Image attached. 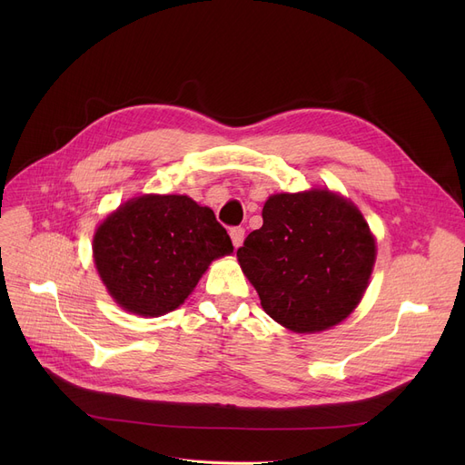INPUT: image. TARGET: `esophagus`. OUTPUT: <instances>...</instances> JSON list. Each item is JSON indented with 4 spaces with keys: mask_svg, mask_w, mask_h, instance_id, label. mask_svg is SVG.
I'll return each mask as SVG.
<instances>
[{
    "mask_svg": "<svg viewBox=\"0 0 465 465\" xmlns=\"http://www.w3.org/2000/svg\"><path fill=\"white\" fill-rule=\"evenodd\" d=\"M230 237H232L233 247L239 249L242 245V239H245V230H242L241 226H235V228L230 230Z\"/></svg>",
    "mask_w": 465,
    "mask_h": 465,
    "instance_id": "obj_1",
    "label": "esophagus"
}]
</instances>
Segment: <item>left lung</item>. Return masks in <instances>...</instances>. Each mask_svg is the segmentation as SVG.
Instances as JSON below:
<instances>
[{
	"label": "left lung",
	"mask_w": 465,
	"mask_h": 465,
	"mask_svg": "<svg viewBox=\"0 0 465 465\" xmlns=\"http://www.w3.org/2000/svg\"><path fill=\"white\" fill-rule=\"evenodd\" d=\"M262 218L237 258L263 311L298 333L345 321L368 288L377 254L358 207L314 188L272 195Z\"/></svg>",
	"instance_id": "left-lung-1"
}]
</instances>
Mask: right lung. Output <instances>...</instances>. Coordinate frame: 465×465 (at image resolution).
I'll return each mask as SVG.
<instances>
[{
  "label": "right lung",
  "instance_id": "1",
  "mask_svg": "<svg viewBox=\"0 0 465 465\" xmlns=\"http://www.w3.org/2000/svg\"><path fill=\"white\" fill-rule=\"evenodd\" d=\"M232 252L214 213L188 195H139L109 214L94 235L95 270L109 294L141 316L175 311L209 263Z\"/></svg>",
  "mask_w": 465,
  "mask_h": 465
}]
</instances>
